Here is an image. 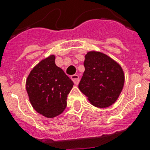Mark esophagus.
<instances>
[{"label":"esophagus","instance_id":"esophagus-1","mask_svg":"<svg viewBox=\"0 0 150 150\" xmlns=\"http://www.w3.org/2000/svg\"><path fill=\"white\" fill-rule=\"evenodd\" d=\"M71 79L72 80L74 83L75 85H78L79 84V76L78 75H73L71 76Z\"/></svg>","mask_w":150,"mask_h":150}]
</instances>
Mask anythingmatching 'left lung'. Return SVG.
Returning <instances> with one entry per match:
<instances>
[{"label":"left lung","instance_id":"left-lung-1","mask_svg":"<svg viewBox=\"0 0 150 150\" xmlns=\"http://www.w3.org/2000/svg\"><path fill=\"white\" fill-rule=\"evenodd\" d=\"M84 67L79 84L80 91L96 107L104 108L114 103L125 82L120 64L103 53L90 51L85 56Z\"/></svg>","mask_w":150,"mask_h":150}]
</instances>
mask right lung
I'll use <instances>...</instances> for the list:
<instances>
[{"label": "right lung", "instance_id": "obj_1", "mask_svg": "<svg viewBox=\"0 0 150 150\" xmlns=\"http://www.w3.org/2000/svg\"><path fill=\"white\" fill-rule=\"evenodd\" d=\"M73 85L70 78L55 64V56L50 55L30 71L26 79V91L34 109L51 118L64 110Z\"/></svg>", "mask_w": 150, "mask_h": 150}]
</instances>
